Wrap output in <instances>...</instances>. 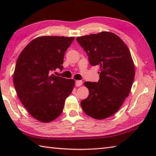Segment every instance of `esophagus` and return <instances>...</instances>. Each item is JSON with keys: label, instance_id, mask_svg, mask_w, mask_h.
<instances>
[{"label": "esophagus", "instance_id": "34e87169", "mask_svg": "<svg viewBox=\"0 0 156 156\" xmlns=\"http://www.w3.org/2000/svg\"><path fill=\"white\" fill-rule=\"evenodd\" d=\"M82 84V82L81 80H77L76 81V87H80Z\"/></svg>", "mask_w": 156, "mask_h": 156}]
</instances>
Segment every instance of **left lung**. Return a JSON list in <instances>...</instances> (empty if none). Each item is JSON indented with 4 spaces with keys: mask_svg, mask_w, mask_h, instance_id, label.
Segmentation results:
<instances>
[{
    "mask_svg": "<svg viewBox=\"0 0 156 156\" xmlns=\"http://www.w3.org/2000/svg\"><path fill=\"white\" fill-rule=\"evenodd\" d=\"M92 66H99L98 82H85L89 90L81 107L89 117L102 120L114 115L130 93L135 66L130 51L118 35L102 31L76 38Z\"/></svg>",
    "mask_w": 156,
    "mask_h": 156,
    "instance_id": "left-lung-1",
    "label": "left lung"
}]
</instances>
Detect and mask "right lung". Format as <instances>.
<instances>
[{"label": "right lung", "mask_w": 156, "mask_h": 156, "mask_svg": "<svg viewBox=\"0 0 156 156\" xmlns=\"http://www.w3.org/2000/svg\"><path fill=\"white\" fill-rule=\"evenodd\" d=\"M74 37L41 36L23 49L16 63L13 84L19 100L33 117L49 122L61 115L75 80L51 74L63 69L66 51Z\"/></svg>", "instance_id": "add662e5"}]
</instances>
